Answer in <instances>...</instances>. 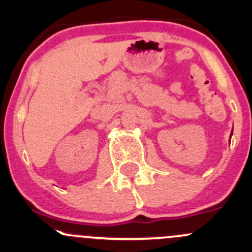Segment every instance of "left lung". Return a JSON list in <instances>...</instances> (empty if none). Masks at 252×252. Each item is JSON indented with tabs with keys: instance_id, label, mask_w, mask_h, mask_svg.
<instances>
[{
	"instance_id": "1",
	"label": "left lung",
	"mask_w": 252,
	"mask_h": 252,
	"mask_svg": "<svg viewBox=\"0 0 252 252\" xmlns=\"http://www.w3.org/2000/svg\"><path fill=\"white\" fill-rule=\"evenodd\" d=\"M232 134H233V133H232ZM232 134H230V135H232Z\"/></svg>"
}]
</instances>
